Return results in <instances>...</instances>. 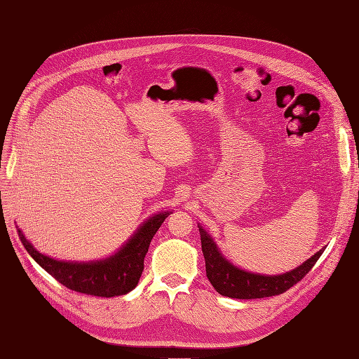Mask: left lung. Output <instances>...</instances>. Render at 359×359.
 <instances>
[{
  "label": "left lung",
  "mask_w": 359,
  "mask_h": 359,
  "mask_svg": "<svg viewBox=\"0 0 359 359\" xmlns=\"http://www.w3.org/2000/svg\"><path fill=\"white\" fill-rule=\"evenodd\" d=\"M199 232L202 253L205 257L206 277H208L212 287L219 292L220 295L238 299L276 297L286 292L309 274V271L318 262L325 250H319L316 255L306 260L301 266L292 269L290 273L281 276H260L247 273V271H243L227 262V260L220 255L219 248H217L215 243L211 240V236L206 233L201 226Z\"/></svg>",
  "instance_id": "obj_1"
}]
</instances>
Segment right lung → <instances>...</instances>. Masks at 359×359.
I'll return each mask as SVG.
<instances>
[{
  "mask_svg": "<svg viewBox=\"0 0 359 359\" xmlns=\"http://www.w3.org/2000/svg\"><path fill=\"white\" fill-rule=\"evenodd\" d=\"M168 215L169 211L151 217L118 253L104 260L88 264L61 262V260L48 257L39 253L19 229L18 233L31 257L62 286L85 293V295L111 298L126 295L136 287L142 276L144 259L149 243Z\"/></svg>",
  "mask_w": 359,
  "mask_h": 359,
  "instance_id": "obj_1",
  "label": "right lung"
}]
</instances>
